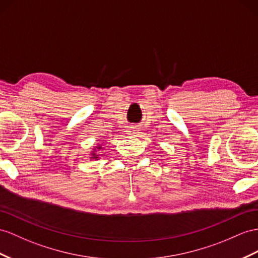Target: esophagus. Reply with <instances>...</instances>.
Listing matches in <instances>:
<instances>
[{
	"mask_svg": "<svg viewBox=\"0 0 258 258\" xmlns=\"http://www.w3.org/2000/svg\"><path fill=\"white\" fill-rule=\"evenodd\" d=\"M138 131H140V128H138L137 126H135V125H133V126H131V127H130V130H128L127 133H128V134H136Z\"/></svg>",
	"mask_w": 258,
	"mask_h": 258,
	"instance_id": "34e87169",
	"label": "esophagus"
}]
</instances>
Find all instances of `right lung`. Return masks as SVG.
<instances>
[{"label": "right lung", "instance_id": "obj_1", "mask_svg": "<svg viewBox=\"0 0 258 258\" xmlns=\"http://www.w3.org/2000/svg\"><path fill=\"white\" fill-rule=\"evenodd\" d=\"M102 147L101 146H98L96 149H94V151H92V153H91V155H92V157L91 158H95V159H97V158H98V155H96L95 153H96V150H100Z\"/></svg>", "mask_w": 258, "mask_h": 258}]
</instances>
